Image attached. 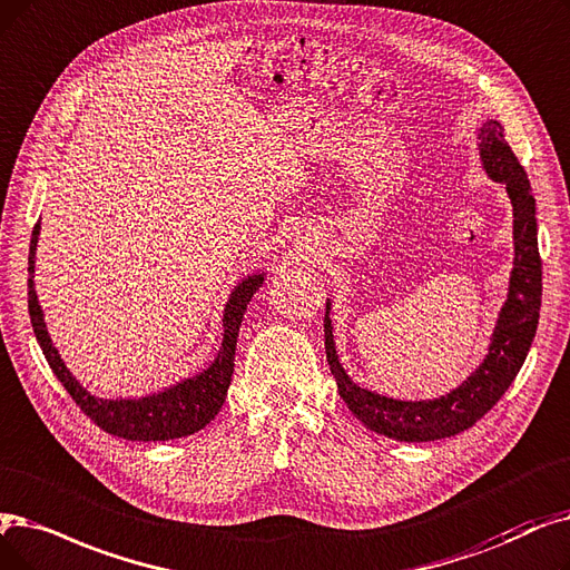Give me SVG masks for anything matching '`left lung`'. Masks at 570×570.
Listing matches in <instances>:
<instances>
[{
  "instance_id": "left-lung-1",
  "label": "left lung",
  "mask_w": 570,
  "mask_h": 570,
  "mask_svg": "<svg viewBox=\"0 0 570 570\" xmlns=\"http://www.w3.org/2000/svg\"><path fill=\"white\" fill-rule=\"evenodd\" d=\"M478 151L487 177L503 184L510 197L514 258L508 295L489 337L491 342L487 356L473 373L450 393L429 401H401L363 389L346 375V370L340 363L331 324V298L326 303V358L342 401L365 429L401 442L452 438L473 426L478 419H482L501 401V395L517 377L535 337L542 295L535 197L524 167L519 165L503 137L499 120L482 122V128L478 130Z\"/></svg>"
}]
</instances>
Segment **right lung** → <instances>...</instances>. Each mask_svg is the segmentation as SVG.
Returning a JSON list of instances; mask_svg holds the SVG:
<instances>
[{
  "instance_id": "1",
  "label": "right lung",
  "mask_w": 570,
  "mask_h": 570,
  "mask_svg": "<svg viewBox=\"0 0 570 570\" xmlns=\"http://www.w3.org/2000/svg\"><path fill=\"white\" fill-rule=\"evenodd\" d=\"M39 230H41V224L35 226L32 242H30L28 307H30L32 328L41 352L56 373V377L62 382V386L73 399V403H77L83 410V414H88L102 431L126 440L165 442V440L186 438L205 429L218 414L220 405H224L228 395L242 318H244L246 305H249V301L254 298V293L263 286L265 272H254L249 277H242V282H237V286L230 291L228 303L224 307V340H220V350L203 373L186 377L163 391L141 395V399H97V395H92L77 377L69 373V367L65 365L60 352L56 350L51 335H48L43 309L39 305L37 288H35V261H37Z\"/></svg>"
}]
</instances>
